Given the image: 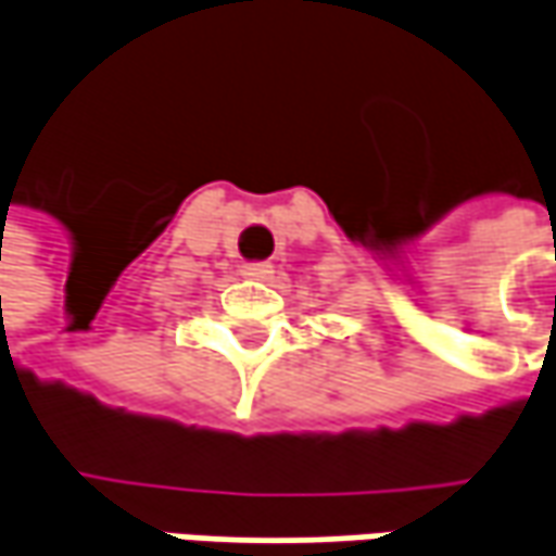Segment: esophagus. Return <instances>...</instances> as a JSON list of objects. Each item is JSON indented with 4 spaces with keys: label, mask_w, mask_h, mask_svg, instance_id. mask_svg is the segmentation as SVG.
<instances>
[{
    "label": "esophagus",
    "mask_w": 556,
    "mask_h": 556,
    "mask_svg": "<svg viewBox=\"0 0 556 556\" xmlns=\"http://www.w3.org/2000/svg\"><path fill=\"white\" fill-rule=\"evenodd\" d=\"M243 275H250V278H271V263H247L243 265Z\"/></svg>",
    "instance_id": "esophagus-1"
}]
</instances>
